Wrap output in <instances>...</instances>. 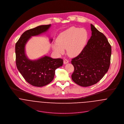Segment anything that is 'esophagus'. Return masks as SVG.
<instances>
[{
  "label": "esophagus",
  "mask_w": 124,
  "mask_h": 124,
  "mask_svg": "<svg viewBox=\"0 0 124 124\" xmlns=\"http://www.w3.org/2000/svg\"><path fill=\"white\" fill-rule=\"evenodd\" d=\"M69 62V60H67V59H64V61H63V63H64V64H66V63H68Z\"/></svg>",
  "instance_id": "34e87169"
}]
</instances>
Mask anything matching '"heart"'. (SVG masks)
<instances>
[{
  "label": "heart",
  "instance_id": "heart-1",
  "mask_svg": "<svg viewBox=\"0 0 124 124\" xmlns=\"http://www.w3.org/2000/svg\"><path fill=\"white\" fill-rule=\"evenodd\" d=\"M88 38L87 31L84 28L71 27L61 33L57 37V43L52 45L58 54H62L66 49L70 57H76L82 51Z\"/></svg>",
  "mask_w": 124,
  "mask_h": 124
}]
</instances>
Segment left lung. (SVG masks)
Masks as SVG:
<instances>
[{
    "label": "left lung",
    "instance_id": "1",
    "mask_svg": "<svg viewBox=\"0 0 124 124\" xmlns=\"http://www.w3.org/2000/svg\"><path fill=\"white\" fill-rule=\"evenodd\" d=\"M92 36L81 53L71 60L72 81L87 87L98 83L109 68L111 46L103 33L91 24Z\"/></svg>",
    "mask_w": 124,
    "mask_h": 124
}]
</instances>
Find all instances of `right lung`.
I'll return each instance as SVG.
<instances>
[{
	"mask_svg": "<svg viewBox=\"0 0 124 124\" xmlns=\"http://www.w3.org/2000/svg\"><path fill=\"white\" fill-rule=\"evenodd\" d=\"M51 24L41 25L25 31L15 45L16 63L18 71L30 85L42 87L53 80L55 71L63 64L61 58L53 59L45 56L37 60H29L25 53V46L31 36L38 35L46 31ZM53 39H51V41Z\"/></svg>",
	"mask_w": 124,
	"mask_h": 124,
	"instance_id": "obj_1",
	"label": "right lung"
}]
</instances>
